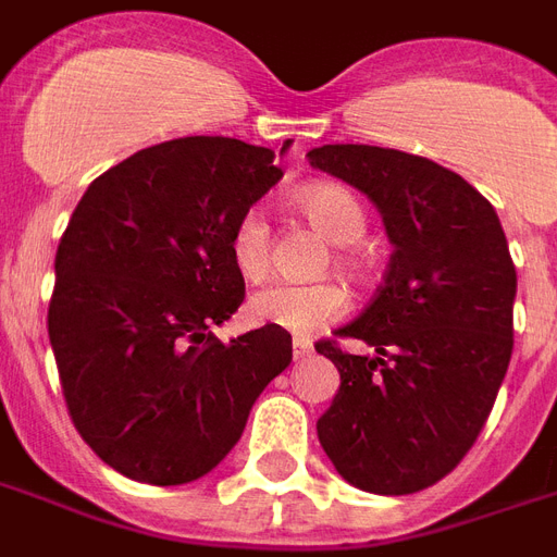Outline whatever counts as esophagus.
<instances>
[{"mask_svg":"<svg viewBox=\"0 0 557 557\" xmlns=\"http://www.w3.org/2000/svg\"><path fill=\"white\" fill-rule=\"evenodd\" d=\"M311 352H313V343L305 341V337H296V341H294V358H296V361H302V358H308Z\"/></svg>","mask_w":557,"mask_h":557,"instance_id":"obj_1","label":"esophagus"}]
</instances>
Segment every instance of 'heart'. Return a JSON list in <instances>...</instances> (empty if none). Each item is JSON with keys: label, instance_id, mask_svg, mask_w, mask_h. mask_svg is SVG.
<instances>
[{"label": "heart", "instance_id": "1", "mask_svg": "<svg viewBox=\"0 0 557 557\" xmlns=\"http://www.w3.org/2000/svg\"><path fill=\"white\" fill-rule=\"evenodd\" d=\"M296 208L317 232L337 246L355 244L367 225L358 199L337 184H308L296 194ZM270 249H273L270 223L258 208H249L246 214L237 216L228 237V252L237 273L252 282L261 278L270 270ZM346 308H349V296L341 284H294L275 278L249 296L246 313L258 325H273L290 334H313L341 320Z\"/></svg>", "mask_w": 557, "mask_h": 557}]
</instances>
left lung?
Segmentation results:
<instances>
[{"mask_svg":"<svg viewBox=\"0 0 557 557\" xmlns=\"http://www.w3.org/2000/svg\"><path fill=\"white\" fill-rule=\"evenodd\" d=\"M308 161L358 187L393 244L375 299L337 329L375 355L317 343L341 373L317 437L361 491H425L470 453L508 373L517 296L508 240L493 205L429 158L329 144Z\"/></svg>","mask_w":557,"mask_h":557,"instance_id":"left-lung-1","label":"left lung"}]
</instances>
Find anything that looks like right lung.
<instances>
[{"instance_id": "1", "label": "right lung", "mask_w": 557, "mask_h": 557, "mask_svg": "<svg viewBox=\"0 0 557 557\" xmlns=\"http://www.w3.org/2000/svg\"><path fill=\"white\" fill-rule=\"evenodd\" d=\"M278 178L273 149L178 137L111 166L75 205L49 341L75 429L125 479H202L294 358L290 334L273 325L228 343L211 332L244 302L234 223Z\"/></svg>"}]
</instances>
